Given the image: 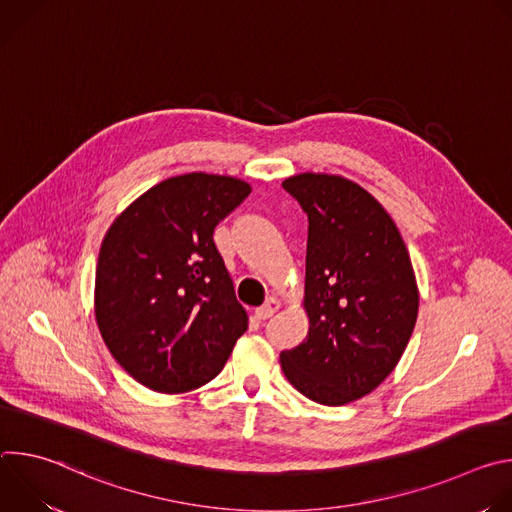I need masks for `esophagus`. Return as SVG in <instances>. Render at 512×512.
Listing matches in <instances>:
<instances>
[{
  "label": "esophagus",
  "mask_w": 512,
  "mask_h": 512,
  "mask_svg": "<svg viewBox=\"0 0 512 512\" xmlns=\"http://www.w3.org/2000/svg\"><path fill=\"white\" fill-rule=\"evenodd\" d=\"M279 308H281V302H279L277 298H269L261 308L255 310V316H257L259 320H267V318H271Z\"/></svg>",
  "instance_id": "esophagus-1"
}]
</instances>
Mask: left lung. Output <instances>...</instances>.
Listing matches in <instances>:
<instances>
[{"mask_svg": "<svg viewBox=\"0 0 512 512\" xmlns=\"http://www.w3.org/2000/svg\"><path fill=\"white\" fill-rule=\"evenodd\" d=\"M283 188L308 214L310 330L300 346L281 352V369L308 399L346 405L393 373L413 334V265L393 218L358 184L298 174Z\"/></svg>", "mask_w": 512, "mask_h": 512, "instance_id": "1", "label": "left lung"}]
</instances>
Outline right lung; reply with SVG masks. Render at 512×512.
Returning a JSON list of instances; mask_svg holds the SVG:
<instances>
[{
    "label": "right lung",
    "mask_w": 512,
    "mask_h": 512,
    "mask_svg": "<svg viewBox=\"0 0 512 512\" xmlns=\"http://www.w3.org/2000/svg\"><path fill=\"white\" fill-rule=\"evenodd\" d=\"M251 186L192 172L129 204L107 231L95 277V316L121 367L160 393H184L223 371L247 330L214 229Z\"/></svg>",
    "instance_id": "right-lung-1"
}]
</instances>
